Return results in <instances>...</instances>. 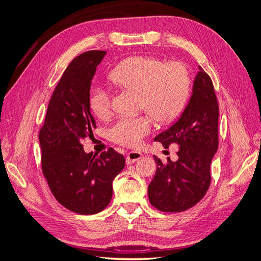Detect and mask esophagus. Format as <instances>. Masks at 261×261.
Instances as JSON below:
<instances>
[{
    "instance_id": "obj_1",
    "label": "esophagus",
    "mask_w": 261,
    "mask_h": 261,
    "mask_svg": "<svg viewBox=\"0 0 261 261\" xmlns=\"http://www.w3.org/2000/svg\"><path fill=\"white\" fill-rule=\"evenodd\" d=\"M143 158V154L137 151H130L127 153V156H126V163L127 164H133L135 163L136 161H138L139 159Z\"/></svg>"
}]
</instances>
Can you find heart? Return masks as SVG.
<instances>
[{"label": "heart", "mask_w": 261, "mask_h": 261, "mask_svg": "<svg viewBox=\"0 0 261 261\" xmlns=\"http://www.w3.org/2000/svg\"><path fill=\"white\" fill-rule=\"evenodd\" d=\"M111 80L126 88L140 91V108L161 123L171 122L181 112L188 94L191 80L179 63H167L149 57L125 60L110 74ZM112 94L108 87L94 85L89 93V107L98 117L111 111ZM153 128L149 115L120 117L109 128V136L115 143L136 147Z\"/></svg>", "instance_id": "heart-1"}]
</instances>
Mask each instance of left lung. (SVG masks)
<instances>
[{"label":"left lung","mask_w":261,"mask_h":261,"mask_svg":"<svg viewBox=\"0 0 261 261\" xmlns=\"http://www.w3.org/2000/svg\"><path fill=\"white\" fill-rule=\"evenodd\" d=\"M219 108L210 76L199 66L188 103L172 126L154 137L164 148L178 145L176 161L154 156L155 174L148 186L149 201L163 212L192 208L210 186V164L218 150Z\"/></svg>","instance_id":"8db88e82"}]
</instances>
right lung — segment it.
Masks as SVG:
<instances>
[{
	"label": "right lung",
	"instance_id": "right-lung-1",
	"mask_svg": "<svg viewBox=\"0 0 261 261\" xmlns=\"http://www.w3.org/2000/svg\"><path fill=\"white\" fill-rule=\"evenodd\" d=\"M106 51H88L75 58L63 74L49 102L39 133L43 175L63 207L94 215L111 201L113 180L125 159L113 149L100 155L85 152L83 140L96 122L89 107L91 81Z\"/></svg>",
	"mask_w": 261,
	"mask_h": 261
}]
</instances>
